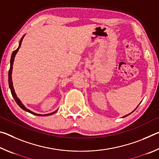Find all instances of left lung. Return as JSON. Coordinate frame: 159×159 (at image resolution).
<instances>
[{
    "mask_svg": "<svg viewBox=\"0 0 159 159\" xmlns=\"http://www.w3.org/2000/svg\"><path fill=\"white\" fill-rule=\"evenodd\" d=\"M138 106H139V105H138ZM138 107H136V109H137V108H138ZM135 109H134V110H133V111H132V112H131V113H130V114H127V115H125V116H123V118H124V117H125V116H128V115H130V114H132V113H133V111H135Z\"/></svg>",
    "mask_w": 159,
    "mask_h": 159,
    "instance_id": "obj_1",
    "label": "left lung"
}]
</instances>
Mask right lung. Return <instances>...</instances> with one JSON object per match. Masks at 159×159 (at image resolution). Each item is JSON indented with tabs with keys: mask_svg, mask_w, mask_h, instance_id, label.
<instances>
[{
	"mask_svg": "<svg viewBox=\"0 0 159 159\" xmlns=\"http://www.w3.org/2000/svg\"><path fill=\"white\" fill-rule=\"evenodd\" d=\"M25 34L24 35V36H22V38H21L20 43H19V47L17 48V50H15V51H13V52L12 54V56H11V59H10V70H9V73H8V83H9V87H10V90H11V93H12V95L13 97V98L15 99V102H17V104H18L19 106H20L21 109H22L23 110H25V111H27L29 113H30V114H32L34 115H36V116H50V115H52L53 114H55V113H56L57 111V109L56 111H53L52 113H50V114H36V113H34L33 111H31V110L28 109L26 107H25V106L24 105V104L21 103V102L20 101V99H19L17 98V95H16L15 93V89H14V87H13V83H12V65H13V63H14V60H15V55L17 53L19 49H20V48L21 46V42H22L23 41V39L24 37H25Z\"/></svg>",
	"mask_w": 159,
	"mask_h": 159,
	"instance_id": "add662e5",
	"label": "right lung"
}]
</instances>
